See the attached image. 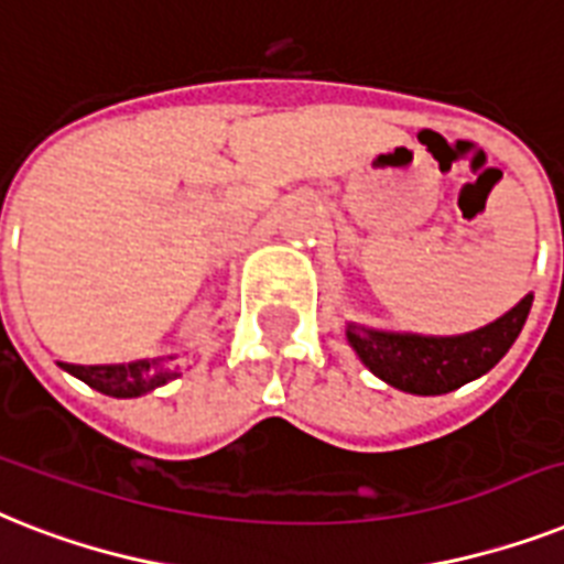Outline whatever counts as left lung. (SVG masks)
Segmentation results:
<instances>
[{"label": "left lung", "mask_w": 564, "mask_h": 564, "mask_svg": "<svg viewBox=\"0 0 564 564\" xmlns=\"http://www.w3.org/2000/svg\"><path fill=\"white\" fill-rule=\"evenodd\" d=\"M533 295H524L501 318L460 336H420L347 324V345L365 368L397 391L441 397L492 370L519 338Z\"/></svg>", "instance_id": "obj_1"}]
</instances>
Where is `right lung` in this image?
Segmentation results:
<instances>
[{
  "label": "right lung",
  "mask_w": 564,
  "mask_h": 564,
  "mask_svg": "<svg viewBox=\"0 0 564 564\" xmlns=\"http://www.w3.org/2000/svg\"><path fill=\"white\" fill-rule=\"evenodd\" d=\"M173 359L176 356L123 361V365H68V361H57V365L95 391L118 397V400H132L176 379L178 365H173Z\"/></svg>",
  "instance_id": "right-lung-1"
}]
</instances>
